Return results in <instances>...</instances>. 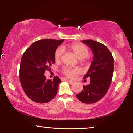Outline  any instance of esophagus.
<instances>
[{"instance_id": "34e87169", "label": "esophagus", "mask_w": 133, "mask_h": 133, "mask_svg": "<svg viewBox=\"0 0 133 133\" xmlns=\"http://www.w3.org/2000/svg\"><path fill=\"white\" fill-rule=\"evenodd\" d=\"M66 80H67V82H68L70 84H73V83H74V82H72V81H71V80H67V79H66Z\"/></svg>"}]
</instances>
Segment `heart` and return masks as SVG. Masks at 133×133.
Returning <instances> with one entry per match:
<instances>
[{
	"label": "heart",
	"instance_id": "heart-1",
	"mask_svg": "<svg viewBox=\"0 0 133 133\" xmlns=\"http://www.w3.org/2000/svg\"><path fill=\"white\" fill-rule=\"evenodd\" d=\"M63 50H67L73 53L77 58L80 60V63L82 66H87L90 64L89 60L87 56L89 55V50L84 44L80 43H72L71 44L64 45L62 47ZM63 51L62 49H57L55 51V60L56 62H59L61 60ZM62 73L70 78H73L80 73V70L78 67L70 68L68 67H64L62 70Z\"/></svg>",
	"mask_w": 133,
	"mask_h": 133
}]
</instances>
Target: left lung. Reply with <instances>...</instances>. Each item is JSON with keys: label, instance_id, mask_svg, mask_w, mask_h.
Instances as JSON below:
<instances>
[{"label": "left lung", "instance_id": "left-lung-1", "mask_svg": "<svg viewBox=\"0 0 133 133\" xmlns=\"http://www.w3.org/2000/svg\"><path fill=\"white\" fill-rule=\"evenodd\" d=\"M82 42L93 51V60L83 78H90V83L83 85V90L76 96L82 103L91 104L101 100L107 93L113 75L114 59L110 50L101 43L92 40Z\"/></svg>", "mask_w": 133, "mask_h": 133}]
</instances>
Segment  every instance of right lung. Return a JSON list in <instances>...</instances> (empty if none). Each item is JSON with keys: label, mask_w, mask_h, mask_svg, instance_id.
Segmentation results:
<instances>
[{"label": "right lung", "mask_w": 133, "mask_h": 133, "mask_svg": "<svg viewBox=\"0 0 133 133\" xmlns=\"http://www.w3.org/2000/svg\"><path fill=\"white\" fill-rule=\"evenodd\" d=\"M64 40L43 39L36 41L25 51L20 66V82L24 93L36 103H46L55 98L59 77L46 80L44 73L55 63V53Z\"/></svg>", "instance_id": "right-lung-1"}]
</instances>
